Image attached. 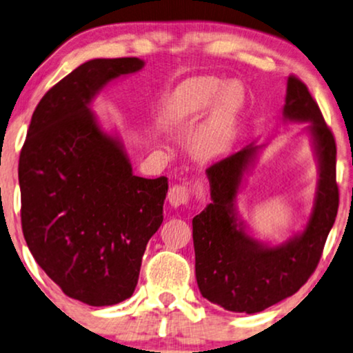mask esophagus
Wrapping results in <instances>:
<instances>
[{
  "label": "esophagus",
  "mask_w": 353,
  "mask_h": 353,
  "mask_svg": "<svg viewBox=\"0 0 353 353\" xmlns=\"http://www.w3.org/2000/svg\"><path fill=\"white\" fill-rule=\"evenodd\" d=\"M190 195H192V189L189 185H174L172 189H169L168 201L169 205L174 206V208H179V206H184L189 203Z\"/></svg>",
  "instance_id": "obj_1"
}]
</instances>
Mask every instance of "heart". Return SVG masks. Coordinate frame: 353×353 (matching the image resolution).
Masks as SVG:
<instances>
[{
	"label": "heart",
	"mask_w": 353,
	"mask_h": 353,
	"mask_svg": "<svg viewBox=\"0 0 353 353\" xmlns=\"http://www.w3.org/2000/svg\"><path fill=\"white\" fill-rule=\"evenodd\" d=\"M247 100L242 82H224L200 75L182 82L169 98L166 117L172 124H184L212 110L190 139V152L200 161H213L231 147L239 116Z\"/></svg>",
	"instance_id": "heart-1"
}]
</instances>
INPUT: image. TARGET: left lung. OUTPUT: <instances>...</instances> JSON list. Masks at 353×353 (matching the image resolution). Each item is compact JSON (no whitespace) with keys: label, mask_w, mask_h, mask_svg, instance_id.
Listing matches in <instances>:
<instances>
[{"label":"left lung","mask_w":353,"mask_h":353,"mask_svg":"<svg viewBox=\"0 0 353 353\" xmlns=\"http://www.w3.org/2000/svg\"><path fill=\"white\" fill-rule=\"evenodd\" d=\"M283 119L308 122L318 182L308 223L279 245H268L250 236L237 216V194L243 176L265 145L250 143L206 169L211 203L192 219L195 276L201 295L221 308L237 313H258L290 297L307 283L321 258L339 208L336 184V140L297 77H288Z\"/></svg>","instance_id":"1"}]
</instances>
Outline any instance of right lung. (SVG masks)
Listing matches in <instances>:
<instances>
[{
	"label": "right lung",
	"instance_id": "right-lung-1",
	"mask_svg": "<svg viewBox=\"0 0 353 353\" xmlns=\"http://www.w3.org/2000/svg\"><path fill=\"white\" fill-rule=\"evenodd\" d=\"M145 65L90 59L46 92L19 158L21 219L35 261L70 299H129L147 243L163 223L168 179L132 172L124 143L90 110L98 93Z\"/></svg>",
	"mask_w": 353,
	"mask_h": 353
}]
</instances>
